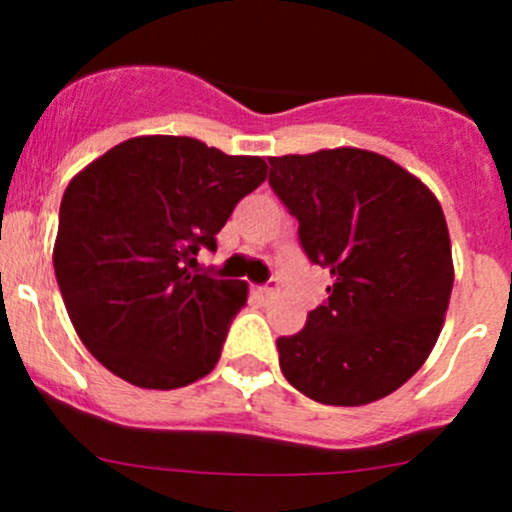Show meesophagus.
<instances>
[{
  "instance_id": "1",
  "label": "esophagus",
  "mask_w": 512,
  "mask_h": 512,
  "mask_svg": "<svg viewBox=\"0 0 512 512\" xmlns=\"http://www.w3.org/2000/svg\"><path fill=\"white\" fill-rule=\"evenodd\" d=\"M257 289H260L262 297H270V294H275V292H277V282H275V280H270V282H265V285L257 287Z\"/></svg>"
}]
</instances>
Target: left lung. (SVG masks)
Masks as SVG:
<instances>
[{"label":"left lung","instance_id":"8db88e82","mask_svg":"<svg viewBox=\"0 0 512 512\" xmlns=\"http://www.w3.org/2000/svg\"><path fill=\"white\" fill-rule=\"evenodd\" d=\"M270 185L327 267V302L277 339L285 379L309 399L361 406L411 379L431 354L453 287L451 237L436 195L361 148L270 158Z\"/></svg>","mask_w":512,"mask_h":512}]
</instances>
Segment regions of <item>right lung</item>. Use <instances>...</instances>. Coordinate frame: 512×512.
I'll use <instances>...</instances> for the list:
<instances>
[{
	"label": "right lung",
	"mask_w": 512,
	"mask_h": 512,
	"mask_svg": "<svg viewBox=\"0 0 512 512\" xmlns=\"http://www.w3.org/2000/svg\"><path fill=\"white\" fill-rule=\"evenodd\" d=\"M267 178L257 156L188 136L118 143L69 183L54 272L91 354L141 389H180L215 369L247 285L193 272L235 205Z\"/></svg>",
	"instance_id": "add662e5"
}]
</instances>
